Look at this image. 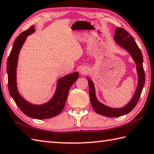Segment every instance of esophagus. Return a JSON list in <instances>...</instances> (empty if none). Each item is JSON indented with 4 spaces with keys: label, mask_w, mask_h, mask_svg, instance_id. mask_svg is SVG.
<instances>
[{
    "label": "esophagus",
    "mask_w": 154,
    "mask_h": 154,
    "mask_svg": "<svg viewBox=\"0 0 154 154\" xmlns=\"http://www.w3.org/2000/svg\"><path fill=\"white\" fill-rule=\"evenodd\" d=\"M86 71H87V70L85 69H83V68H82V69H80V73H81V74H85V73H86Z\"/></svg>",
    "instance_id": "esophagus-1"
}]
</instances>
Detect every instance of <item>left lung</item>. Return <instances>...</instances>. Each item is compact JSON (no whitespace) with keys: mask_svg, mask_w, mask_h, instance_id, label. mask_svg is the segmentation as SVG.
Here are the masks:
<instances>
[{"mask_svg":"<svg viewBox=\"0 0 154 154\" xmlns=\"http://www.w3.org/2000/svg\"><path fill=\"white\" fill-rule=\"evenodd\" d=\"M114 39L119 46L124 48L130 53L132 58L137 65V71L138 75V85L135 92L134 97L129 103L125 107L119 109H113L106 105L101 103L95 96V87L91 80L88 79L89 88V97L91 105L93 109L99 115L105 117H116L125 115L134 109L136 105L137 101H139L141 91L145 84L146 76L145 72L143 67V55L141 50L138 47L137 43H135L133 37L125 29L120 27H117L116 33L114 35Z\"/></svg>","mask_w":154,"mask_h":154,"instance_id":"obj_1","label":"left lung"}]
</instances>
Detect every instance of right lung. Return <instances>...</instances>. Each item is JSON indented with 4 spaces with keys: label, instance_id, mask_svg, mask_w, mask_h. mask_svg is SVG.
Segmentation results:
<instances>
[{
    "label": "right lung",
    "instance_id": "right-lung-1",
    "mask_svg": "<svg viewBox=\"0 0 154 154\" xmlns=\"http://www.w3.org/2000/svg\"><path fill=\"white\" fill-rule=\"evenodd\" d=\"M35 31L32 26L18 36L14 42L10 55L7 59V70L8 74V87L11 96L20 109L26 116L34 119H49L58 116L65 107L68 93L71 85L77 81L79 73L75 72L60 78L57 82V89L53 97L43 105H32L27 102L20 95L17 86V66L20 50L26 37Z\"/></svg>",
    "mask_w": 154,
    "mask_h": 154
}]
</instances>
